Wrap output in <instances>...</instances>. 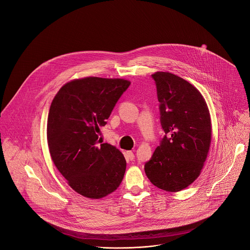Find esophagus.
Instances as JSON below:
<instances>
[{"instance_id": "1", "label": "esophagus", "mask_w": 250, "mask_h": 250, "mask_svg": "<svg viewBox=\"0 0 250 250\" xmlns=\"http://www.w3.org/2000/svg\"><path fill=\"white\" fill-rule=\"evenodd\" d=\"M125 154H126V157H127L128 159H130V160H132V159L134 158V154H133L132 151H126Z\"/></svg>"}]
</instances>
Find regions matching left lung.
<instances>
[{
  "instance_id": "1",
  "label": "left lung",
  "mask_w": 250,
  "mask_h": 250,
  "mask_svg": "<svg viewBox=\"0 0 250 250\" xmlns=\"http://www.w3.org/2000/svg\"><path fill=\"white\" fill-rule=\"evenodd\" d=\"M160 121L166 135L145 171L150 182L167 192H179L200 176L211 141L207 103L188 81L169 72H155Z\"/></svg>"
}]
</instances>
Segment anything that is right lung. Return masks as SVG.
I'll use <instances>...</instances> for the list:
<instances>
[{
    "label": "right lung",
    "mask_w": 250,
    "mask_h": 250,
    "mask_svg": "<svg viewBox=\"0 0 250 250\" xmlns=\"http://www.w3.org/2000/svg\"><path fill=\"white\" fill-rule=\"evenodd\" d=\"M129 85L120 78L74 79L52 100L47 120L51 159L68 185L86 198L108 196L124 179V154L109 144L98 146L97 132Z\"/></svg>",
    "instance_id": "1"
}]
</instances>
